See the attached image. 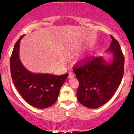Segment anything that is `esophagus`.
I'll use <instances>...</instances> for the list:
<instances>
[{"label": "esophagus", "mask_w": 134, "mask_h": 134, "mask_svg": "<svg viewBox=\"0 0 134 134\" xmlns=\"http://www.w3.org/2000/svg\"><path fill=\"white\" fill-rule=\"evenodd\" d=\"M74 76H75V74H74V73L73 72H69V75H68V78L69 79H72V78H74Z\"/></svg>", "instance_id": "esophagus-1"}]
</instances>
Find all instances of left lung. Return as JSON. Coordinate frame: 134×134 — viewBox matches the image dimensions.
Masks as SVG:
<instances>
[{"label":"left lung","mask_w":134,"mask_h":134,"mask_svg":"<svg viewBox=\"0 0 134 134\" xmlns=\"http://www.w3.org/2000/svg\"><path fill=\"white\" fill-rule=\"evenodd\" d=\"M112 41L107 49L113 53L111 62L102 57L87 58L73 67L79 82L77 97L82 105L96 109L110 99L121 82L124 57L118 41L110 35Z\"/></svg>","instance_id":"left-lung-1"}]
</instances>
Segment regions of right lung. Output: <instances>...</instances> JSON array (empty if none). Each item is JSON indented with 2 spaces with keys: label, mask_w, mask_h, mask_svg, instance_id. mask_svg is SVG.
<instances>
[{
  "label": "right lung",
  "mask_w": 134,
  "mask_h": 134,
  "mask_svg": "<svg viewBox=\"0 0 134 134\" xmlns=\"http://www.w3.org/2000/svg\"><path fill=\"white\" fill-rule=\"evenodd\" d=\"M21 36L14 46L10 58L11 75L15 87L27 103L39 109L52 105L57 100L62 86L68 74L60 76L32 73L27 70L19 59Z\"/></svg>",
  "instance_id": "1"
}]
</instances>
